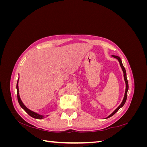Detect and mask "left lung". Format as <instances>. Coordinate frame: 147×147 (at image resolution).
Instances as JSON below:
<instances>
[{"instance_id": "1", "label": "left lung", "mask_w": 147, "mask_h": 147, "mask_svg": "<svg viewBox=\"0 0 147 147\" xmlns=\"http://www.w3.org/2000/svg\"><path fill=\"white\" fill-rule=\"evenodd\" d=\"M112 56L113 57H115V58L117 59L118 61H119V65H120V66H121V69H122V70H123V72L124 80V81H125V83H126V90H125V93H124V97H123V101H122V102L121 103V104H120V105L118 107L117 109H115V110L113 111V113H111V114L109 115V116H108L106 118H110V117H111L112 116H113V115L115 113H116L118 112V111L119 110V109L120 108H121L124 105V104H125V102H126V99H127V91H128V88H129L128 82H127V77H126V72L125 68L124 67V66H123V63H122V61H121V59H120L119 57H118V56H117L112 55Z\"/></svg>"}]
</instances>
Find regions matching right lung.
Returning a JSON list of instances; mask_svg holds the SVG:
<instances>
[{"mask_svg": "<svg viewBox=\"0 0 147 147\" xmlns=\"http://www.w3.org/2000/svg\"><path fill=\"white\" fill-rule=\"evenodd\" d=\"M18 82H19V78L18 80V82H17V84H16V90H17V97H18V100L19 102V104L20 105L21 107L24 109L25 112L27 113L29 116H30L31 117H32L34 118L35 119H42L43 118H45L44 115H40L36 112H34L33 111L30 110V109H29L28 108H27L26 107V105L23 104V102H22L21 98H20V93H19V88H18ZM48 115H47V117H48Z\"/></svg>", "mask_w": 147, "mask_h": 147, "instance_id": "add662e5", "label": "right lung"}]
</instances>
